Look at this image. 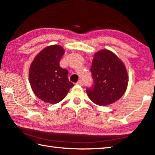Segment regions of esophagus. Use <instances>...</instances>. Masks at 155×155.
Segmentation results:
<instances>
[{"label":"esophagus","instance_id":"34e87169","mask_svg":"<svg viewBox=\"0 0 155 155\" xmlns=\"http://www.w3.org/2000/svg\"><path fill=\"white\" fill-rule=\"evenodd\" d=\"M77 84H78V85H80L81 86H83V81L82 80H79L77 82Z\"/></svg>","mask_w":155,"mask_h":155}]
</instances>
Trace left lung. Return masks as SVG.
<instances>
[{"label":"left lung","mask_w":155,"mask_h":155,"mask_svg":"<svg viewBox=\"0 0 155 155\" xmlns=\"http://www.w3.org/2000/svg\"><path fill=\"white\" fill-rule=\"evenodd\" d=\"M93 85L87 87L89 98L98 105L106 106L116 102L124 94L128 85L125 65L108 50L94 54L91 68Z\"/></svg>","instance_id":"obj_1"}]
</instances>
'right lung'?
I'll return each instance as SVG.
<instances>
[{"label":"right lung","instance_id":"obj_1","mask_svg":"<svg viewBox=\"0 0 155 155\" xmlns=\"http://www.w3.org/2000/svg\"><path fill=\"white\" fill-rule=\"evenodd\" d=\"M64 50L52 45L42 50L31 65L29 81L38 98L49 104H56L64 99L74 84L68 80L67 70L59 66Z\"/></svg>","mask_w":155,"mask_h":155}]
</instances>
